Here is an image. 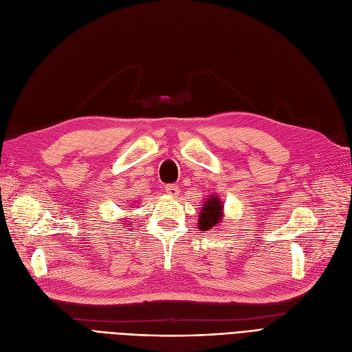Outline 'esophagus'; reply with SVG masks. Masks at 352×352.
Segmentation results:
<instances>
[{"label": "esophagus", "instance_id": "obj_1", "mask_svg": "<svg viewBox=\"0 0 352 352\" xmlns=\"http://www.w3.org/2000/svg\"><path fill=\"white\" fill-rule=\"evenodd\" d=\"M166 192H167L170 197H177L179 186H176V185H167V186H166Z\"/></svg>", "mask_w": 352, "mask_h": 352}]
</instances>
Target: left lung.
I'll use <instances>...</instances> for the list:
<instances>
[{
    "instance_id": "obj_1",
    "label": "left lung",
    "mask_w": 352,
    "mask_h": 352,
    "mask_svg": "<svg viewBox=\"0 0 352 352\" xmlns=\"http://www.w3.org/2000/svg\"><path fill=\"white\" fill-rule=\"evenodd\" d=\"M198 227L202 232H208V230H215V227L223 223L224 217V204L217 193H212L207 199L204 201L202 208L199 210L198 215Z\"/></svg>"
}]
</instances>
